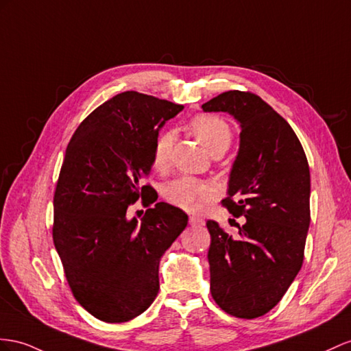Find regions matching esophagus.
<instances>
[{"label": "esophagus", "mask_w": 351, "mask_h": 351, "mask_svg": "<svg viewBox=\"0 0 351 351\" xmlns=\"http://www.w3.org/2000/svg\"><path fill=\"white\" fill-rule=\"evenodd\" d=\"M190 226L193 227H203L204 221L199 217H194V215H190Z\"/></svg>", "instance_id": "1"}]
</instances>
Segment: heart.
<instances>
[{"mask_svg":"<svg viewBox=\"0 0 351 351\" xmlns=\"http://www.w3.org/2000/svg\"><path fill=\"white\" fill-rule=\"evenodd\" d=\"M190 130L202 142L212 156L223 154L232 141V132L227 121L215 115H197L190 123ZM172 148V134L167 130L160 132L152 145V166L157 170L166 169ZM165 199L184 210H195L212 199V188L203 184L199 179L190 176L178 178L169 182L163 191Z\"/></svg>","mask_w":351,"mask_h":351,"instance_id":"1","label":"heart"}]
</instances>
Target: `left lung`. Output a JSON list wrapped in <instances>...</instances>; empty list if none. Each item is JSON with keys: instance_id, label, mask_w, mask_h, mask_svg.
<instances>
[{"instance_id": "obj_1", "label": "left lung", "mask_w": 351, "mask_h": 351, "mask_svg": "<svg viewBox=\"0 0 351 351\" xmlns=\"http://www.w3.org/2000/svg\"><path fill=\"white\" fill-rule=\"evenodd\" d=\"M202 108L228 112L240 123V149L222 206L246 218L237 237L217 221L206 222L210 293L231 316L261 317L283 298L304 261L308 161L289 123L258 95L230 90Z\"/></svg>"}]
</instances>
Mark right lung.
<instances>
[{
  "label": "right lung",
  "mask_w": 351,
  "mask_h": 351,
  "mask_svg": "<svg viewBox=\"0 0 351 351\" xmlns=\"http://www.w3.org/2000/svg\"><path fill=\"white\" fill-rule=\"evenodd\" d=\"M184 106L123 92L97 106L71 138L53 197V243L74 298L96 319L129 322L160 289V258L186 227L184 210L143 185L152 145ZM139 198L146 215L128 219Z\"/></svg>",
  "instance_id": "obj_1"
}]
</instances>
